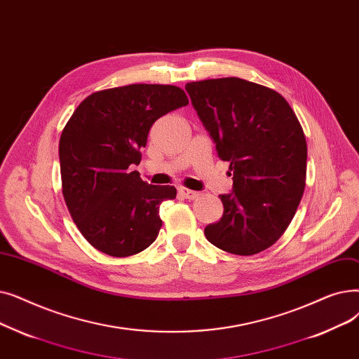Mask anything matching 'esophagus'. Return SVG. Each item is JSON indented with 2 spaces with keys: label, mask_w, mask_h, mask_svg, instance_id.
Returning a JSON list of instances; mask_svg holds the SVG:
<instances>
[{
  "label": "esophagus",
  "mask_w": 359,
  "mask_h": 359,
  "mask_svg": "<svg viewBox=\"0 0 359 359\" xmlns=\"http://www.w3.org/2000/svg\"><path fill=\"white\" fill-rule=\"evenodd\" d=\"M178 194L184 198H189V200H194L200 196L198 191H194V190H190V189H185V187H180L178 189Z\"/></svg>",
  "instance_id": "34e87169"
}]
</instances>
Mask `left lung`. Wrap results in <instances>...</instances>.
<instances>
[{
    "label": "left lung",
    "instance_id": "left-lung-1",
    "mask_svg": "<svg viewBox=\"0 0 359 359\" xmlns=\"http://www.w3.org/2000/svg\"><path fill=\"white\" fill-rule=\"evenodd\" d=\"M185 90L233 180V193L219 196L224 215L204 235L231 254L264 251L291 224L305 190L298 118L280 93L244 79L191 81Z\"/></svg>",
    "mask_w": 359,
    "mask_h": 359
}]
</instances>
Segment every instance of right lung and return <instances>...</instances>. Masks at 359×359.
Listing matches in <instances>:
<instances>
[{
  "label": "right lung",
  "mask_w": 359,
  "mask_h": 359,
  "mask_svg": "<svg viewBox=\"0 0 359 359\" xmlns=\"http://www.w3.org/2000/svg\"><path fill=\"white\" fill-rule=\"evenodd\" d=\"M185 105L178 86L128 84L89 95L68 119L60 139L62 196L96 250L128 257L158 238L159 206L177 190L147 184L130 166L140 163L153 123Z\"/></svg>",
  "instance_id": "right-lung-1"
}]
</instances>
